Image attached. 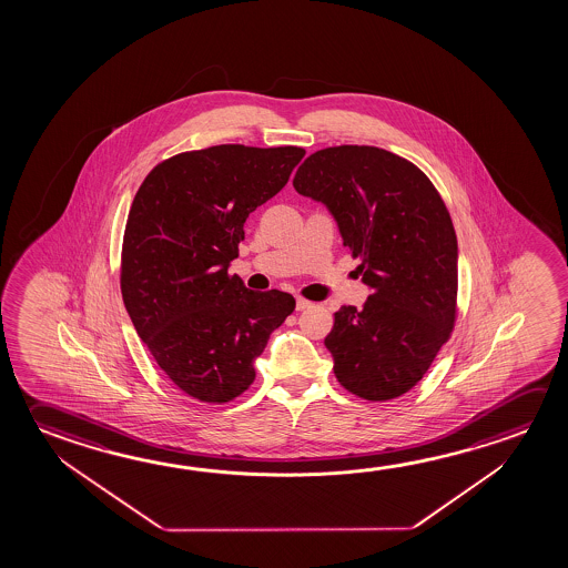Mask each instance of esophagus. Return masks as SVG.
Wrapping results in <instances>:
<instances>
[{"mask_svg":"<svg viewBox=\"0 0 568 568\" xmlns=\"http://www.w3.org/2000/svg\"><path fill=\"white\" fill-rule=\"evenodd\" d=\"M313 307V303L307 301V298L297 297V311H305V308Z\"/></svg>","mask_w":568,"mask_h":568,"instance_id":"obj_1","label":"esophagus"}]
</instances>
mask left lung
Returning a JSON list of instances; mask_svg holds the SVG:
<instances>
[{"label": "left lung", "instance_id": "obj_1", "mask_svg": "<svg viewBox=\"0 0 568 568\" xmlns=\"http://www.w3.org/2000/svg\"><path fill=\"white\" fill-rule=\"evenodd\" d=\"M293 186L333 215L371 288L361 311H336L325 338L336 381L364 400L398 398L456 321L459 255L446 204L419 168L376 146L318 150Z\"/></svg>", "mask_w": 568, "mask_h": 568}]
</instances>
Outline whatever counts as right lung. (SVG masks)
Listing matches in <instances>:
<instances>
[{
	"label": "right lung",
	"mask_w": 568,
	"mask_h": 568,
	"mask_svg": "<svg viewBox=\"0 0 568 568\" xmlns=\"http://www.w3.org/2000/svg\"><path fill=\"white\" fill-rule=\"evenodd\" d=\"M305 156L297 146L220 144L184 152L150 172L122 242L124 307L178 388L222 404L255 381V358L295 298L230 275L243 224L280 194Z\"/></svg>",
	"instance_id": "right-lung-1"
}]
</instances>
